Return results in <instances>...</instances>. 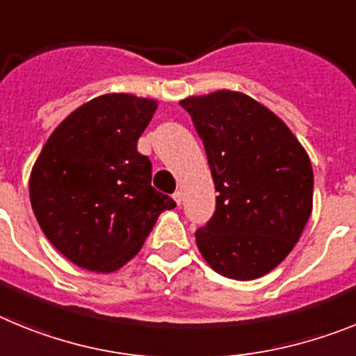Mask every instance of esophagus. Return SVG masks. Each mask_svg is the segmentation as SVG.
Instances as JSON below:
<instances>
[{"label": "esophagus", "mask_w": 356, "mask_h": 356, "mask_svg": "<svg viewBox=\"0 0 356 356\" xmlns=\"http://www.w3.org/2000/svg\"><path fill=\"white\" fill-rule=\"evenodd\" d=\"M174 200L177 202V206H181V204H182V191H175Z\"/></svg>", "instance_id": "esophagus-1"}]
</instances>
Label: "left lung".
Instances as JSON below:
<instances>
[{
	"mask_svg": "<svg viewBox=\"0 0 356 356\" xmlns=\"http://www.w3.org/2000/svg\"><path fill=\"white\" fill-rule=\"evenodd\" d=\"M181 105L218 191L215 213L195 233L200 254L231 280L264 276L289 256L310 218V157L276 114L243 92L216 91Z\"/></svg>",
	"mask_w": 356,
	"mask_h": 356,
	"instance_id": "obj_1",
	"label": "left lung"
}]
</instances>
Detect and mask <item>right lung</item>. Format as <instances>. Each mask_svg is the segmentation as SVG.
Masks as SVG:
<instances>
[{"label": "right lung", "instance_id": "add662e5", "mask_svg": "<svg viewBox=\"0 0 356 356\" xmlns=\"http://www.w3.org/2000/svg\"><path fill=\"white\" fill-rule=\"evenodd\" d=\"M157 104L123 92L102 95L49 136L30 175V202L60 254L92 272L134 258L174 199L152 188V163L138 140Z\"/></svg>", "mask_w": 356, "mask_h": 356}]
</instances>
